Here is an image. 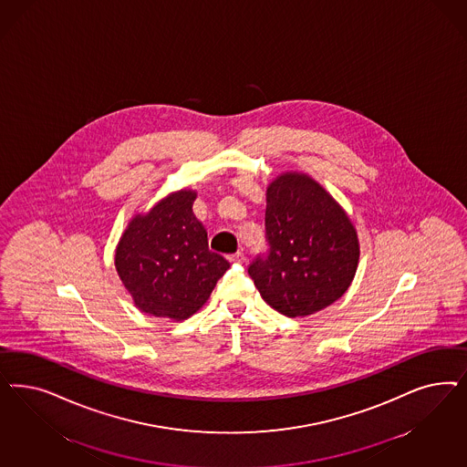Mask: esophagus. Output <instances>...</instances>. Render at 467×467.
I'll return each mask as SVG.
<instances>
[{"mask_svg":"<svg viewBox=\"0 0 467 467\" xmlns=\"http://www.w3.org/2000/svg\"><path fill=\"white\" fill-rule=\"evenodd\" d=\"M228 259H230L232 263H237V265H242V263L245 261V256H244V253H241V251H239V253H235L234 256L228 257Z\"/></svg>","mask_w":467,"mask_h":467,"instance_id":"34e87169","label":"esophagus"}]
</instances>
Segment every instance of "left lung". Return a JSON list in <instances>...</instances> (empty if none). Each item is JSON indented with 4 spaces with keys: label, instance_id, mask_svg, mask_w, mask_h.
Segmentation results:
<instances>
[{
    "label": "left lung",
    "instance_id": "obj_1",
    "mask_svg": "<svg viewBox=\"0 0 467 467\" xmlns=\"http://www.w3.org/2000/svg\"><path fill=\"white\" fill-rule=\"evenodd\" d=\"M268 256L249 266L261 297L288 317L338 301L359 263V239L346 210L315 179L285 171L266 189Z\"/></svg>",
    "mask_w": 467,
    "mask_h": 467
}]
</instances>
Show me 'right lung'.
Returning a JSON list of instances; mask_svg holds the SVG:
<instances>
[{
	"mask_svg": "<svg viewBox=\"0 0 467 467\" xmlns=\"http://www.w3.org/2000/svg\"><path fill=\"white\" fill-rule=\"evenodd\" d=\"M197 192L182 189L132 216L115 251L121 284L142 313L182 321L210 299L230 263L211 253L192 211Z\"/></svg>",
	"mask_w": 467,
	"mask_h": 467,
	"instance_id": "1",
	"label": "right lung"
}]
</instances>
